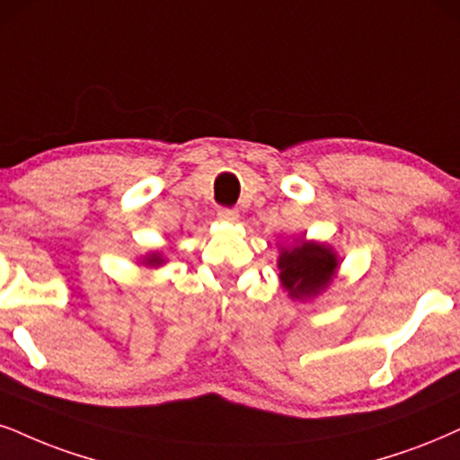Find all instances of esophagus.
I'll list each match as a JSON object with an SVG mask.
<instances>
[{
  "label": "esophagus",
  "instance_id": "1",
  "mask_svg": "<svg viewBox=\"0 0 460 460\" xmlns=\"http://www.w3.org/2000/svg\"><path fill=\"white\" fill-rule=\"evenodd\" d=\"M217 217L221 221H228V224H234L236 219H239V211L236 208H228V207H221L217 211Z\"/></svg>",
  "mask_w": 460,
  "mask_h": 460
}]
</instances>
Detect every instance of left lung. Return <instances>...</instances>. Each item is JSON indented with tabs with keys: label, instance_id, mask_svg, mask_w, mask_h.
Segmentation results:
<instances>
[{
	"label": "left lung",
	"instance_id": "left-lung-1",
	"mask_svg": "<svg viewBox=\"0 0 460 460\" xmlns=\"http://www.w3.org/2000/svg\"><path fill=\"white\" fill-rule=\"evenodd\" d=\"M281 286L296 300L314 298L337 273L339 258L324 243L300 239L294 247H283L277 260Z\"/></svg>",
	"mask_w": 460,
	"mask_h": 460
}]
</instances>
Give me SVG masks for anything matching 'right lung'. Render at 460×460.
Returning a JSON list of instances; mask_svg holds the SVG:
<instances>
[{"instance_id":"1","label":"right lung","mask_w":460,"mask_h":460,"mask_svg":"<svg viewBox=\"0 0 460 460\" xmlns=\"http://www.w3.org/2000/svg\"><path fill=\"white\" fill-rule=\"evenodd\" d=\"M145 264L146 266H160V264H164V258L160 256V253H149V256L145 258Z\"/></svg>"}]
</instances>
